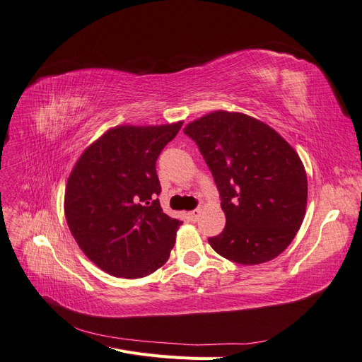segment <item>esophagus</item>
<instances>
[{"label":"esophagus","instance_id":"1","mask_svg":"<svg viewBox=\"0 0 362 362\" xmlns=\"http://www.w3.org/2000/svg\"><path fill=\"white\" fill-rule=\"evenodd\" d=\"M199 213H201L199 210H192V211L187 213V216H189L192 222H196V221H198V217H199Z\"/></svg>","mask_w":362,"mask_h":362}]
</instances>
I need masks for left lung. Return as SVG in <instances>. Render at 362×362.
Instances as JSON below:
<instances>
[{"label": "left lung", "mask_w": 362, "mask_h": 362, "mask_svg": "<svg viewBox=\"0 0 362 362\" xmlns=\"http://www.w3.org/2000/svg\"><path fill=\"white\" fill-rule=\"evenodd\" d=\"M211 170L226 216L208 243L223 258L254 266L276 258L303 222V164L275 129L243 113L218 110L184 128Z\"/></svg>", "instance_id": "1"}]
</instances>
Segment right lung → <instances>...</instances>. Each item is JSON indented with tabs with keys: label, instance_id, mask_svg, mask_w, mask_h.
<instances>
[{
	"label": "right lung",
	"instance_id": "obj_1",
	"mask_svg": "<svg viewBox=\"0 0 362 362\" xmlns=\"http://www.w3.org/2000/svg\"><path fill=\"white\" fill-rule=\"evenodd\" d=\"M181 125L115 127L69 175L68 226L87 258L113 276L144 278L169 259L181 222L161 210L156 161Z\"/></svg>",
	"mask_w": 362,
	"mask_h": 362
}]
</instances>
